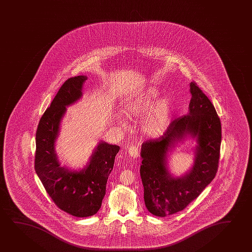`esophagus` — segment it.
I'll list each match as a JSON object with an SVG mask.
<instances>
[{
	"mask_svg": "<svg viewBox=\"0 0 252 252\" xmlns=\"http://www.w3.org/2000/svg\"><path fill=\"white\" fill-rule=\"evenodd\" d=\"M128 153H129L130 157L132 158H139V148H138L137 146H130V147H129V149H128Z\"/></svg>",
	"mask_w": 252,
	"mask_h": 252,
	"instance_id": "obj_1",
	"label": "esophagus"
}]
</instances>
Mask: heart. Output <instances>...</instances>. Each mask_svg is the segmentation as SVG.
<instances>
[{"label": "heart", "instance_id": "heart-1", "mask_svg": "<svg viewBox=\"0 0 252 252\" xmlns=\"http://www.w3.org/2000/svg\"><path fill=\"white\" fill-rule=\"evenodd\" d=\"M159 96L157 88H146V90L131 96L126 100L123 105V111L128 117H141L154 108ZM171 99L162 98L154 109L143 121L142 130L146 135L158 137L166 131L169 125V119L172 112ZM116 121L120 124H125L124 119L121 115H117Z\"/></svg>", "mask_w": 252, "mask_h": 252}]
</instances>
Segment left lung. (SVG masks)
<instances>
[{
	"mask_svg": "<svg viewBox=\"0 0 252 252\" xmlns=\"http://www.w3.org/2000/svg\"><path fill=\"white\" fill-rule=\"evenodd\" d=\"M189 113L169 125L164 134L142 144L140 177L146 208L157 217L180 212L215 178L219 168L221 122L215 107L196 82H190ZM190 134L197 138L193 168L174 178L167 172V153L176 141Z\"/></svg>",
	"mask_w": 252,
	"mask_h": 252,
	"instance_id": "obj_1",
	"label": "left lung"
}]
</instances>
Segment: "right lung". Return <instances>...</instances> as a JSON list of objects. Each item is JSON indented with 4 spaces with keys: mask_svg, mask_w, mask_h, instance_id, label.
Listing matches in <instances>:
<instances>
[{
    "mask_svg": "<svg viewBox=\"0 0 252 252\" xmlns=\"http://www.w3.org/2000/svg\"><path fill=\"white\" fill-rule=\"evenodd\" d=\"M88 78L72 77L62 85L51 105L40 118L36 131L34 169L49 197L59 208L77 218L94 215L106 194L108 176L112 172L120 146L100 142L88 166L80 172L61 167L55 154V143L66 106L82 95Z\"/></svg>",
    "mask_w": 252,
    "mask_h": 252,
    "instance_id": "1",
    "label": "right lung"
}]
</instances>
